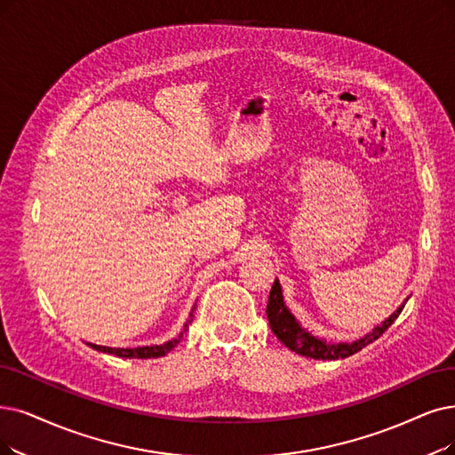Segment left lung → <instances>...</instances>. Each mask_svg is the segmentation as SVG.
I'll use <instances>...</instances> for the list:
<instances>
[{"label":"left lung","instance_id":"left-lung-1","mask_svg":"<svg viewBox=\"0 0 455 455\" xmlns=\"http://www.w3.org/2000/svg\"><path fill=\"white\" fill-rule=\"evenodd\" d=\"M402 310L403 306L397 307V310L383 324L377 326L371 334L364 336L362 339H356L353 343H326L324 339H319L310 332H306L297 323V319L291 315V312L283 304L282 287L276 280L272 283L270 295H268L267 317H268L272 332H275V336L291 351H295L297 355H302L307 358H315V360H338V358H347L358 353L360 349H364L366 345L383 336L388 326L399 317V314H402Z\"/></svg>","mask_w":455,"mask_h":455}]
</instances>
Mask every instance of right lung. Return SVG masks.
<instances>
[{"label": "right lung", "instance_id": "obj_1", "mask_svg": "<svg viewBox=\"0 0 455 455\" xmlns=\"http://www.w3.org/2000/svg\"><path fill=\"white\" fill-rule=\"evenodd\" d=\"M192 315V314H190ZM192 321V319H190ZM188 321V323H190ZM188 323L185 324V329H183V332H180L175 339H172V341H166V343H162V345H151V347H136V349H116V347H102V345H93V343H89L91 347L93 349H97V351H102V353H108V355H116V356H121V358H158V356H164V355H168L175 345L180 341V338H183V334L187 332V329H188Z\"/></svg>", "mask_w": 455, "mask_h": 455}]
</instances>
